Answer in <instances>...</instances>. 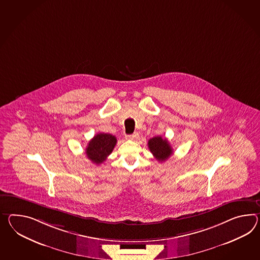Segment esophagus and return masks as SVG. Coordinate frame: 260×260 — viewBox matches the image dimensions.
Here are the masks:
<instances>
[{
  "label": "esophagus",
  "mask_w": 260,
  "mask_h": 260,
  "mask_svg": "<svg viewBox=\"0 0 260 260\" xmlns=\"http://www.w3.org/2000/svg\"><path fill=\"white\" fill-rule=\"evenodd\" d=\"M138 137V133H133V134H131V135H126V139L127 140H133L136 139Z\"/></svg>",
  "instance_id": "1"
}]
</instances>
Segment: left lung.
Returning a JSON list of instances; mask_svg holds the SVG:
<instances>
[{"label":"left lung","instance_id":"left-lung-1","mask_svg":"<svg viewBox=\"0 0 260 260\" xmlns=\"http://www.w3.org/2000/svg\"><path fill=\"white\" fill-rule=\"evenodd\" d=\"M148 148L158 161H165L173 154V149L166 138L156 136L148 140Z\"/></svg>","mask_w":260,"mask_h":260}]
</instances>
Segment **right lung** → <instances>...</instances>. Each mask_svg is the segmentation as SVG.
<instances>
[{
    "instance_id": "add662e5",
    "label": "right lung",
    "mask_w": 260,
    "mask_h": 260,
    "mask_svg": "<svg viewBox=\"0 0 260 260\" xmlns=\"http://www.w3.org/2000/svg\"><path fill=\"white\" fill-rule=\"evenodd\" d=\"M116 142V137L112 134L98 133L89 141L85 154L92 162L95 165H102L113 151Z\"/></svg>"
}]
</instances>
